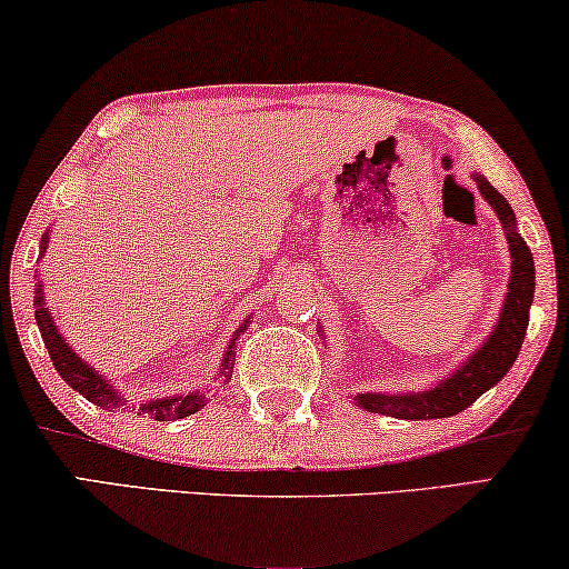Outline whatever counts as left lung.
I'll use <instances>...</instances> for the list:
<instances>
[{
  "label": "left lung",
  "instance_id": "left-lung-1",
  "mask_svg": "<svg viewBox=\"0 0 569 569\" xmlns=\"http://www.w3.org/2000/svg\"><path fill=\"white\" fill-rule=\"evenodd\" d=\"M473 181H477L479 193L487 199V204L500 217L510 248V282L508 292H505L500 316H497L487 339L463 362H458V368L450 370L446 378H440L438 383L422 388V391L357 393L355 403L365 411L396 419L453 417L466 407H471L481 393H487L489 388L500 383L508 376L512 362H516L528 329V310H531L536 290L533 256L528 251L526 240L520 238L516 212L502 199V193H497L485 176L473 173Z\"/></svg>",
  "mask_w": 569,
  "mask_h": 569
}]
</instances>
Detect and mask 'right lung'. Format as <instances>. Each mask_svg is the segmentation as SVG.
<instances>
[{"label":"right lung","mask_w":569,"mask_h":569,"mask_svg":"<svg viewBox=\"0 0 569 569\" xmlns=\"http://www.w3.org/2000/svg\"><path fill=\"white\" fill-rule=\"evenodd\" d=\"M46 246H49V232H43V238H41V253H38V261H41L46 256ZM33 306H36V323H38V329H41L43 345H46V349H49L51 362H53V368H57L59 376L64 378L67 383H72L77 393H82L84 399L92 401L100 409L127 407V399H123V393L113 386V380H106V376H100V370H96L92 365L84 362L82 357L67 345L64 333H61L59 326L53 323L51 310L46 308L41 277H38V282H36ZM248 321H251V318H246V321L238 326V331L232 333L228 347H224L220 370H217V378H222L224 386L230 383L232 365H236V347H238L236 339L246 331ZM207 393H209V386L197 388V391H189V393L162 396V399H150V401L139 403V411H142V415H150L152 419H158V422L183 419L189 415H197L199 409L207 407Z\"/></svg>","instance_id":"right-lung-1"}]
</instances>
